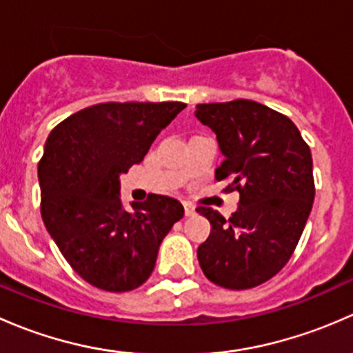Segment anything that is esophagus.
I'll return each instance as SVG.
<instances>
[{
	"mask_svg": "<svg viewBox=\"0 0 353 353\" xmlns=\"http://www.w3.org/2000/svg\"><path fill=\"white\" fill-rule=\"evenodd\" d=\"M184 215L193 216L194 215V206L191 203H184Z\"/></svg>",
	"mask_w": 353,
	"mask_h": 353,
	"instance_id": "1",
	"label": "esophagus"
}]
</instances>
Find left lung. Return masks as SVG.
Listing matches in <instances>:
<instances>
[{
  "label": "left lung",
  "instance_id": "left-lung-1",
  "mask_svg": "<svg viewBox=\"0 0 353 353\" xmlns=\"http://www.w3.org/2000/svg\"><path fill=\"white\" fill-rule=\"evenodd\" d=\"M194 114L223 154L215 179L241 194L230 219L196 208L212 225L198 248L199 266L215 285L258 287L287 265L307 222L316 193L311 150L287 116L259 102L198 104Z\"/></svg>",
  "mask_w": 353,
  "mask_h": 353
}]
</instances>
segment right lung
Wrapping results in <instances>:
<instances>
[{
	"label": "right lung",
	"instance_id": "obj_1",
	"mask_svg": "<svg viewBox=\"0 0 353 353\" xmlns=\"http://www.w3.org/2000/svg\"><path fill=\"white\" fill-rule=\"evenodd\" d=\"M183 102H104L71 114L39 162L41 215L71 268L90 285L128 292L154 272L160 243L183 219L177 199L148 194L126 212L119 176L140 163Z\"/></svg>",
	"mask_w": 353,
	"mask_h": 353
}]
</instances>
